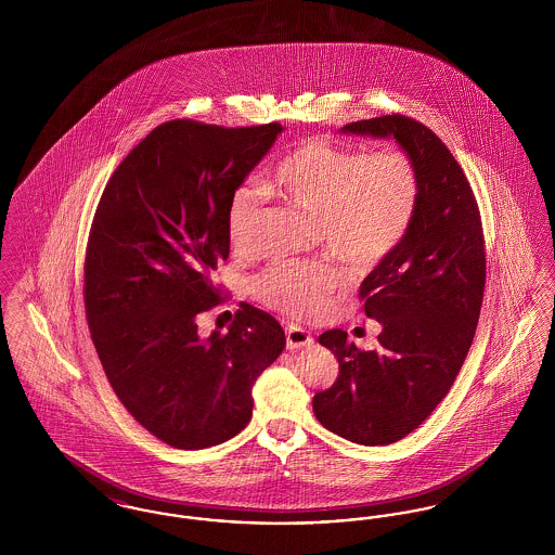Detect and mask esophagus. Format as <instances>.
I'll list each match as a JSON object with an SVG mask.
<instances>
[{"label":"esophagus","mask_w":555,"mask_h":555,"mask_svg":"<svg viewBox=\"0 0 555 555\" xmlns=\"http://www.w3.org/2000/svg\"><path fill=\"white\" fill-rule=\"evenodd\" d=\"M285 333H287V347L289 349H304V347H310V345L314 344L312 335L306 328L297 326V324H289L285 328Z\"/></svg>","instance_id":"esophagus-1"}]
</instances>
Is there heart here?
<instances>
[{"label": "heart", "mask_w": 555, "mask_h": 555, "mask_svg": "<svg viewBox=\"0 0 555 555\" xmlns=\"http://www.w3.org/2000/svg\"><path fill=\"white\" fill-rule=\"evenodd\" d=\"M270 193L293 208L318 218L326 251L353 272L383 264L408 235L421 206V175L401 150L341 147L324 139H306L289 150L266 181ZM260 186L237 189L229 202L231 245L247 251L258 229ZM344 274L328 264L270 268L256 283L266 306L295 318L317 317Z\"/></svg>", "instance_id": "heart-1"}]
</instances>
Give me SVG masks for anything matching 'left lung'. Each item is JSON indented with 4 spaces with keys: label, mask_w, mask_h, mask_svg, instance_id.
Wrapping results in <instances>:
<instances>
[{
    "label": "left lung",
    "mask_w": 555,
    "mask_h": 555,
    "mask_svg": "<svg viewBox=\"0 0 555 555\" xmlns=\"http://www.w3.org/2000/svg\"><path fill=\"white\" fill-rule=\"evenodd\" d=\"M341 132L393 137L421 175V206L396 251L362 281L366 317L383 331L362 351L341 328L318 341L339 360L314 396L318 423L360 446L410 435L448 396L473 345L485 291V237L473 186L448 145L423 122L389 114Z\"/></svg>",
    "instance_id": "obj_1"
}]
</instances>
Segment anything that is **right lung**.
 I'll use <instances>...</instances> for the list:
<instances>
[{
	"instance_id": "right-lung-1",
	"label": "right lung",
	"mask_w": 555,
	"mask_h": 555,
	"mask_svg": "<svg viewBox=\"0 0 555 555\" xmlns=\"http://www.w3.org/2000/svg\"><path fill=\"white\" fill-rule=\"evenodd\" d=\"M283 132L168 120L109 177L85 258V314L107 380L137 423L177 449L229 441L251 421L256 378L285 349L276 318L241 304L229 333L197 335L224 299L227 210Z\"/></svg>"
}]
</instances>
